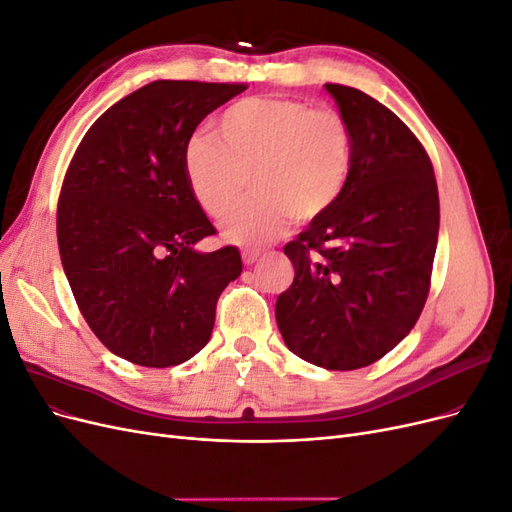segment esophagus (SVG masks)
Returning <instances> with one entry per match:
<instances>
[{
	"mask_svg": "<svg viewBox=\"0 0 512 512\" xmlns=\"http://www.w3.org/2000/svg\"><path fill=\"white\" fill-rule=\"evenodd\" d=\"M258 256H260V250H254V247H243L241 250V258H243V265H254V262L258 260Z\"/></svg>",
	"mask_w": 512,
	"mask_h": 512,
	"instance_id": "34e87169",
	"label": "esophagus"
}]
</instances>
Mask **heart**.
<instances>
[{
    "instance_id": "obj_1",
    "label": "heart",
    "mask_w": 512,
    "mask_h": 512,
    "mask_svg": "<svg viewBox=\"0 0 512 512\" xmlns=\"http://www.w3.org/2000/svg\"><path fill=\"white\" fill-rule=\"evenodd\" d=\"M218 135L194 134L183 166L196 203L218 220L236 206L246 175H253L257 194L222 226L230 243H269L284 235L292 218L318 220L344 190L352 130L333 106L297 98H243L222 113Z\"/></svg>"
}]
</instances>
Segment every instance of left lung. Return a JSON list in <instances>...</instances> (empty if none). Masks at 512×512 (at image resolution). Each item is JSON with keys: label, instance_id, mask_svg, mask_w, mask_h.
Listing matches in <instances>:
<instances>
[{"label": "left lung", "instance_id": "1", "mask_svg": "<svg viewBox=\"0 0 512 512\" xmlns=\"http://www.w3.org/2000/svg\"><path fill=\"white\" fill-rule=\"evenodd\" d=\"M352 130V164L337 203L284 254L294 280L277 327L301 359L331 371L380 361L421 316L438 245L440 198L425 147L391 108L327 83Z\"/></svg>", "mask_w": 512, "mask_h": 512}]
</instances>
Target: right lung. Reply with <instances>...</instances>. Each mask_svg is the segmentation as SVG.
<instances>
[{
	"label": "right lung",
	"mask_w": 512,
	"mask_h": 512,
	"mask_svg": "<svg viewBox=\"0 0 512 512\" xmlns=\"http://www.w3.org/2000/svg\"><path fill=\"white\" fill-rule=\"evenodd\" d=\"M245 83L153 81L102 113L76 147L57 203L61 265L89 329L121 359L170 367L209 342L215 305L241 275L185 177L200 121Z\"/></svg>",
	"instance_id": "add662e5"
}]
</instances>
